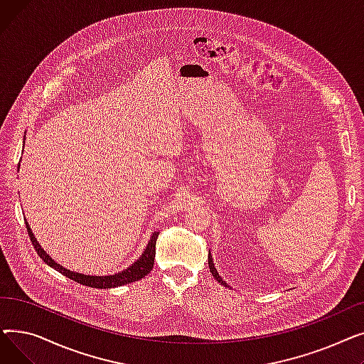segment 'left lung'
I'll return each mask as SVG.
<instances>
[{
	"label": "left lung",
	"instance_id": "8db88e82",
	"mask_svg": "<svg viewBox=\"0 0 364 364\" xmlns=\"http://www.w3.org/2000/svg\"><path fill=\"white\" fill-rule=\"evenodd\" d=\"M208 264H209V272L213 273V276L217 279V282L221 283L223 286H228V284L221 279V276L217 273V269L214 267V261H213V257H211V255H208Z\"/></svg>",
	"mask_w": 364,
	"mask_h": 364
}]
</instances>
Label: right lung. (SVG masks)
Instances as JSON below:
<instances>
[{
  "label": "right lung",
  "mask_w": 364,
  "mask_h": 364,
  "mask_svg": "<svg viewBox=\"0 0 364 364\" xmlns=\"http://www.w3.org/2000/svg\"><path fill=\"white\" fill-rule=\"evenodd\" d=\"M26 228H28V235L31 237V242L35 247V251L38 252V255H40L43 258V261L46 264H48L50 267H53L54 270H57L59 273H62L63 276L78 282L84 286H90V288H97V289H110V288H118V286H124L127 283H132V282H137L143 277H146L151 269H153V264H155V254H156V239L159 236V232H155L151 235L146 250L143 251L141 257L131 264L128 269H125L124 272L121 273H117V274H112V276H87V274H81V273H75V272H70L68 269H63L62 265L57 264L50 255H47V252L43 250L41 245L36 242L31 227L26 221Z\"/></svg>",
  "instance_id": "add662e5"
}]
</instances>
